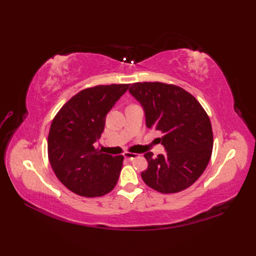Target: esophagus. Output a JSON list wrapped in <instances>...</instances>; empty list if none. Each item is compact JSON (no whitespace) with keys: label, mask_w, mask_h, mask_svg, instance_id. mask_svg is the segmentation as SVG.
I'll use <instances>...</instances> for the list:
<instances>
[{"label":"esophagus","mask_w":256,"mask_h":256,"mask_svg":"<svg viewBox=\"0 0 256 256\" xmlns=\"http://www.w3.org/2000/svg\"><path fill=\"white\" fill-rule=\"evenodd\" d=\"M124 157H125L127 160H134L138 157V154H132V152H125L124 154Z\"/></svg>","instance_id":"esophagus-1"}]
</instances>
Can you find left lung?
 Returning a JSON list of instances; mask_svg holds the SVG:
<instances>
[{"mask_svg":"<svg viewBox=\"0 0 256 256\" xmlns=\"http://www.w3.org/2000/svg\"><path fill=\"white\" fill-rule=\"evenodd\" d=\"M129 92L144 110L146 127L162 134L166 154L144 157V182L161 193L180 192L203 174L212 157V129L202 106L190 92L172 84L134 83Z\"/></svg>","mask_w":256,"mask_h":256,"instance_id":"left-lung-1","label":"left lung"}]
</instances>
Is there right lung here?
<instances>
[{"label":"right lung","mask_w":256,"mask_h":256,"mask_svg":"<svg viewBox=\"0 0 256 256\" xmlns=\"http://www.w3.org/2000/svg\"><path fill=\"white\" fill-rule=\"evenodd\" d=\"M129 84L98 85L79 92L62 106L48 136L50 164L66 188L86 198L109 193L118 180L122 156L95 150L106 116Z\"/></svg>","instance_id":"add662e5"}]
</instances>
